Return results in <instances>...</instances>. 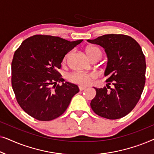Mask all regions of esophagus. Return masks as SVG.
Returning <instances> with one entry per match:
<instances>
[{"mask_svg":"<svg viewBox=\"0 0 154 154\" xmlns=\"http://www.w3.org/2000/svg\"><path fill=\"white\" fill-rule=\"evenodd\" d=\"M79 88V90H81V91H83V90L86 89V87H84V86H81V85H80Z\"/></svg>","mask_w":154,"mask_h":154,"instance_id":"esophagus-1","label":"esophagus"}]
</instances>
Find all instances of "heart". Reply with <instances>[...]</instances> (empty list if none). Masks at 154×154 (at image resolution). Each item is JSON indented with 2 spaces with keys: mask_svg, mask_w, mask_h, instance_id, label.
Segmentation results:
<instances>
[{
  "mask_svg": "<svg viewBox=\"0 0 154 154\" xmlns=\"http://www.w3.org/2000/svg\"><path fill=\"white\" fill-rule=\"evenodd\" d=\"M88 55L91 60L96 57H102V52L99 48L90 47L87 49ZM69 54H66L65 60L68 58ZM68 79L72 83L81 85H88L92 80L97 79V74L94 73H83L81 71H74L69 75Z\"/></svg>",
  "mask_w": 154,
  "mask_h": 154,
  "instance_id": "b5f03b06",
  "label": "heart"
}]
</instances>
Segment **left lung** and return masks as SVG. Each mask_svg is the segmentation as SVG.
I'll list each match as a JSON object with an SVG mask.
<instances>
[{
  "label": "left lung",
  "mask_w": 154,
  "mask_h": 154,
  "mask_svg": "<svg viewBox=\"0 0 154 154\" xmlns=\"http://www.w3.org/2000/svg\"><path fill=\"white\" fill-rule=\"evenodd\" d=\"M88 42L102 46L108 58L104 71L107 88H94L97 93L90 103L92 109L107 119L125 116L144 90L146 65L142 48L135 40L123 34H106Z\"/></svg>",
  "instance_id": "1"
}]
</instances>
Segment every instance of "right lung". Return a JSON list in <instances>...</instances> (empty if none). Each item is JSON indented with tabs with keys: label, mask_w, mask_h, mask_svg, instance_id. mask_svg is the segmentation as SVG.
Here are the masks:
<instances>
[{
	"label": "right lung",
	"mask_w": 154,
	"mask_h": 154,
	"mask_svg": "<svg viewBox=\"0 0 154 154\" xmlns=\"http://www.w3.org/2000/svg\"><path fill=\"white\" fill-rule=\"evenodd\" d=\"M82 41L35 35L23 41L14 52L12 89L21 108L31 117L48 121L60 116L79 92L78 85L65 81L57 70L64 56Z\"/></svg>",
	"instance_id": "obj_1"
}]
</instances>
